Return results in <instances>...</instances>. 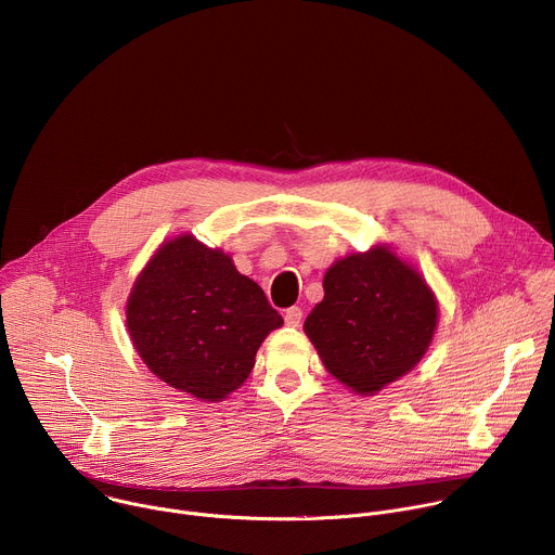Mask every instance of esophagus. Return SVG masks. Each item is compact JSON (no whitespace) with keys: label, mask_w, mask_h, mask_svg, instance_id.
<instances>
[{"label":"esophagus","mask_w":555,"mask_h":555,"mask_svg":"<svg viewBox=\"0 0 555 555\" xmlns=\"http://www.w3.org/2000/svg\"><path fill=\"white\" fill-rule=\"evenodd\" d=\"M300 321H302L300 307H289V309H285V325H287V327H298Z\"/></svg>","instance_id":"1"}]
</instances>
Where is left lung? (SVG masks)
Here are the masks:
<instances>
[{"instance_id": "8db88e82", "label": "left lung", "mask_w": 555, "mask_h": 555, "mask_svg": "<svg viewBox=\"0 0 555 555\" xmlns=\"http://www.w3.org/2000/svg\"><path fill=\"white\" fill-rule=\"evenodd\" d=\"M305 334L325 369L358 395L406 375L437 327V300L422 274L386 246L336 261Z\"/></svg>"}]
</instances>
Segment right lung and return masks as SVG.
I'll return each mask as SVG.
<instances>
[{"mask_svg":"<svg viewBox=\"0 0 555 555\" xmlns=\"http://www.w3.org/2000/svg\"><path fill=\"white\" fill-rule=\"evenodd\" d=\"M281 313L221 250L180 234L157 248L127 300L131 343L153 375L204 402L240 388Z\"/></svg>","mask_w":555,"mask_h":555,"instance_id":"right-lung-1","label":"right lung"}]
</instances>
